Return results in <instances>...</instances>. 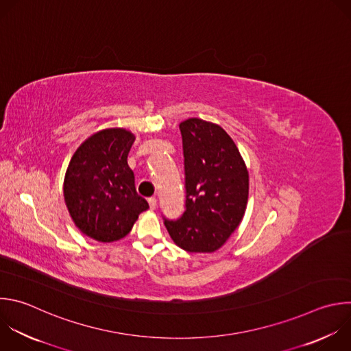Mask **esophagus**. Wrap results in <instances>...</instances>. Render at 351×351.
<instances>
[{"mask_svg":"<svg viewBox=\"0 0 351 351\" xmlns=\"http://www.w3.org/2000/svg\"><path fill=\"white\" fill-rule=\"evenodd\" d=\"M149 205H150V209H156L157 208V198L156 197L149 198Z\"/></svg>","mask_w":351,"mask_h":351,"instance_id":"esophagus-1","label":"esophagus"}]
</instances>
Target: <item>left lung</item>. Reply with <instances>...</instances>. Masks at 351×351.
<instances>
[{"label": "left lung", "instance_id": "1", "mask_svg": "<svg viewBox=\"0 0 351 351\" xmlns=\"http://www.w3.org/2000/svg\"><path fill=\"white\" fill-rule=\"evenodd\" d=\"M184 156L186 210L164 217L173 243L193 254L217 251L241 223L250 193L247 165L227 132L201 119L179 124Z\"/></svg>", "mask_w": 351, "mask_h": 351}]
</instances>
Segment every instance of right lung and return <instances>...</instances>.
Here are the masks:
<instances>
[{
    "label": "right lung",
    "mask_w": 351,
    "mask_h": 351,
    "mask_svg": "<svg viewBox=\"0 0 351 351\" xmlns=\"http://www.w3.org/2000/svg\"><path fill=\"white\" fill-rule=\"evenodd\" d=\"M135 135L108 128L89 136L74 153L63 183L64 202L82 234L99 243L124 239L149 208L138 195L128 154Z\"/></svg>",
    "instance_id": "add662e5"
}]
</instances>
